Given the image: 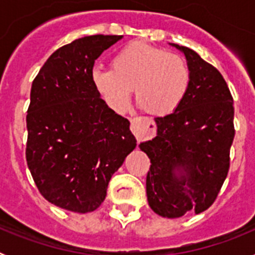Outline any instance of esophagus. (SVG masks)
<instances>
[{"mask_svg":"<svg viewBox=\"0 0 255 255\" xmlns=\"http://www.w3.org/2000/svg\"><path fill=\"white\" fill-rule=\"evenodd\" d=\"M131 131L138 140L150 136L155 132V125L147 117H134L131 119Z\"/></svg>","mask_w":255,"mask_h":255,"instance_id":"1","label":"esophagus"}]
</instances>
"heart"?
Returning <instances> with one entry per match:
<instances>
[{
    "instance_id": "1",
    "label": "heart",
    "mask_w": 255,
    "mask_h": 255,
    "mask_svg": "<svg viewBox=\"0 0 255 255\" xmlns=\"http://www.w3.org/2000/svg\"><path fill=\"white\" fill-rule=\"evenodd\" d=\"M92 82L115 111L128 107L134 89L135 102L143 111L164 116L184 100L190 70L180 55L144 42H131L112 57L111 70L93 69Z\"/></svg>"
}]
</instances>
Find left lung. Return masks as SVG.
<instances>
[{
    "mask_svg": "<svg viewBox=\"0 0 255 255\" xmlns=\"http://www.w3.org/2000/svg\"><path fill=\"white\" fill-rule=\"evenodd\" d=\"M170 44L185 55L188 92L172 114L155 117L157 135L139 148L150 159L148 204L162 217L177 218L202 213L216 200L229 172L235 129L224 76L193 49Z\"/></svg>",
    "mask_w": 255,
    "mask_h": 255,
    "instance_id": "obj_1",
    "label": "left lung"
}]
</instances>
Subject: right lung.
Wrapping results in <instances>:
<instances>
[{
	"label": "right lung",
	"instance_id": "obj_1",
	"mask_svg": "<svg viewBox=\"0 0 255 255\" xmlns=\"http://www.w3.org/2000/svg\"><path fill=\"white\" fill-rule=\"evenodd\" d=\"M123 35H88L61 47L31 84L26 162L49 203L78 213L96 211L112 175L136 147L128 119L101 98L94 61Z\"/></svg>",
	"mask_w": 255,
	"mask_h": 255
}]
</instances>
